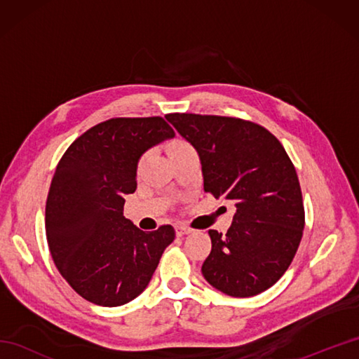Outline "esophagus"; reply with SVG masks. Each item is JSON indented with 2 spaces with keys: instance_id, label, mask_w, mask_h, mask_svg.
Here are the masks:
<instances>
[{
  "instance_id": "obj_1",
  "label": "esophagus",
  "mask_w": 359,
  "mask_h": 359,
  "mask_svg": "<svg viewBox=\"0 0 359 359\" xmlns=\"http://www.w3.org/2000/svg\"><path fill=\"white\" fill-rule=\"evenodd\" d=\"M189 233H191V228H188V226L182 225V224L175 226V234H177V236H185V234H189Z\"/></svg>"
}]
</instances>
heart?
<instances>
[{
  "label": "heart",
  "mask_w": 359,
  "mask_h": 359,
  "mask_svg": "<svg viewBox=\"0 0 359 359\" xmlns=\"http://www.w3.org/2000/svg\"><path fill=\"white\" fill-rule=\"evenodd\" d=\"M185 148H189V144L185 140H174L172 143H170V147H168V152L185 149Z\"/></svg>",
  "instance_id": "obj_1"
}]
</instances>
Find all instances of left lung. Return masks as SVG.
Listing matches in <instances>:
<instances>
[{
	"label": "left lung",
	"mask_w": 359,
	"mask_h": 359,
	"mask_svg": "<svg viewBox=\"0 0 359 359\" xmlns=\"http://www.w3.org/2000/svg\"><path fill=\"white\" fill-rule=\"evenodd\" d=\"M166 120L199 154L205 191L236 203L228 231H208L203 278L228 296L265 292L292 264L306 224L292 160L276 137L253 121L179 112Z\"/></svg>",
	"instance_id": "8db88e82"
}]
</instances>
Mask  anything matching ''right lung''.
I'll return each instance as SVG.
<instances>
[{"mask_svg": "<svg viewBox=\"0 0 359 359\" xmlns=\"http://www.w3.org/2000/svg\"><path fill=\"white\" fill-rule=\"evenodd\" d=\"M162 117L109 118L81 134L57 165L46 202V238L58 271L86 301L117 307L139 296L175 238L142 231L123 216L143 152L172 139Z\"/></svg>", "mask_w": 359, "mask_h": 359, "instance_id": "add662e5", "label": "right lung"}]
</instances>
